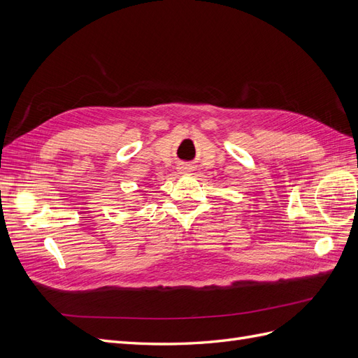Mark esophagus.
I'll return each mask as SVG.
<instances>
[{"label": "esophagus", "mask_w": 358, "mask_h": 358, "mask_svg": "<svg viewBox=\"0 0 358 358\" xmlns=\"http://www.w3.org/2000/svg\"><path fill=\"white\" fill-rule=\"evenodd\" d=\"M178 170H179V173H182V175H188V173L192 171V167L188 166V164H180L178 167Z\"/></svg>", "instance_id": "34e87169"}]
</instances>
